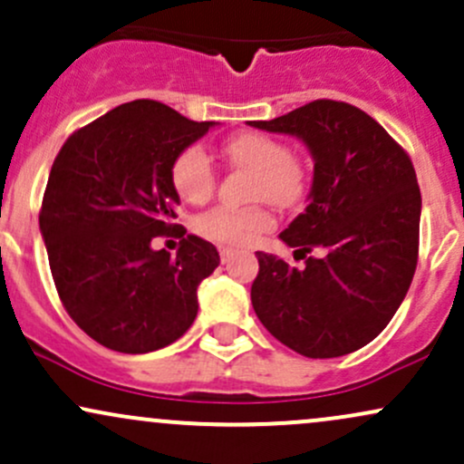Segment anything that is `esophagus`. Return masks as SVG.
Segmentation results:
<instances>
[{
    "label": "esophagus",
    "mask_w": 464,
    "mask_h": 464,
    "mask_svg": "<svg viewBox=\"0 0 464 464\" xmlns=\"http://www.w3.org/2000/svg\"><path fill=\"white\" fill-rule=\"evenodd\" d=\"M219 254H221V263H230L232 256H234V249L232 247H221Z\"/></svg>",
    "instance_id": "esophagus-1"
}]
</instances>
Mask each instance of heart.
<instances>
[{
  "mask_svg": "<svg viewBox=\"0 0 464 464\" xmlns=\"http://www.w3.org/2000/svg\"><path fill=\"white\" fill-rule=\"evenodd\" d=\"M221 154L232 167L254 173L252 199L269 201L277 208H291L306 193V169L291 150L263 132H241L223 140ZM176 193L190 204H201L212 195L217 169L204 147L190 145L176 156L171 165ZM274 226L263 208L230 210L215 208L198 219V230L226 245H252Z\"/></svg>",
  "mask_w": 464,
  "mask_h": 464,
  "instance_id": "1",
  "label": "heart"
}]
</instances>
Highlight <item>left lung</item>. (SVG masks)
<instances>
[{"label": "left lung", "mask_w": 464, "mask_h": 464, "mask_svg": "<svg viewBox=\"0 0 464 464\" xmlns=\"http://www.w3.org/2000/svg\"><path fill=\"white\" fill-rule=\"evenodd\" d=\"M252 128L295 136L313 156L308 206L280 238L306 266L256 252L252 306L277 341L308 358L372 343L417 269L421 193L406 151L361 108L317 100Z\"/></svg>", "instance_id": "1"}]
</instances>
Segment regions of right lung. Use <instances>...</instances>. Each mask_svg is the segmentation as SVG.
I'll return each instance as SVG.
<instances>
[{"label": "right lung", "mask_w": 464, "mask_h": 464, "mask_svg": "<svg viewBox=\"0 0 464 464\" xmlns=\"http://www.w3.org/2000/svg\"><path fill=\"white\" fill-rule=\"evenodd\" d=\"M215 125L136 100L71 134L53 160L38 217L49 269L71 319L108 350L156 352L198 317L217 247L188 234L171 256L151 241L178 230L173 160Z\"/></svg>", "instance_id": "add662e5"}]
</instances>
